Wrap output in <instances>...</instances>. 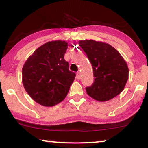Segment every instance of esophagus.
<instances>
[{"label": "esophagus", "instance_id": "esophagus-1", "mask_svg": "<svg viewBox=\"0 0 148 148\" xmlns=\"http://www.w3.org/2000/svg\"><path fill=\"white\" fill-rule=\"evenodd\" d=\"M76 79H78V80L81 79V72H78L77 73H76Z\"/></svg>", "mask_w": 148, "mask_h": 148}]
</instances>
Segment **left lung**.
Returning a JSON list of instances; mask_svg holds the SVG:
<instances>
[{"instance_id": "left-lung-1", "label": "left lung", "mask_w": 148, "mask_h": 148, "mask_svg": "<svg viewBox=\"0 0 148 148\" xmlns=\"http://www.w3.org/2000/svg\"><path fill=\"white\" fill-rule=\"evenodd\" d=\"M79 45L92 64L94 83L87 94L99 101H106L121 93L129 77L127 64L115 48L95 40L80 41Z\"/></svg>"}]
</instances>
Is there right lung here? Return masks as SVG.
I'll return each instance as SVG.
<instances>
[{"label": "right lung", "instance_id": "obj_1", "mask_svg": "<svg viewBox=\"0 0 148 148\" xmlns=\"http://www.w3.org/2000/svg\"><path fill=\"white\" fill-rule=\"evenodd\" d=\"M67 49L64 41L49 42L37 49L23 65V87L42 106H53L64 100L75 79L64 58Z\"/></svg>", "mask_w": 148, "mask_h": 148}]
</instances>
